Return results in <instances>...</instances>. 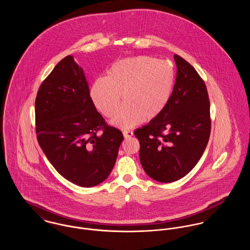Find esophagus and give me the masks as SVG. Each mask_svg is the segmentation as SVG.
Listing matches in <instances>:
<instances>
[{
  "label": "esophagus",
  "mask_w": 250,
  "mask_h": 250,
  "mask_svg": "<svg viewBox=\"0 0 250 250\" xmlns=\"http://www.w3.org/2000/svg\"><path fill=\"white\" fill-rule=\"evenodd\" d=\"M133 132L132 131H129V130H124L123 131V136L125 139H130L131 137H133Z\"/></svg>",
  "instance_id": "esophagus-1"
}]
</instances>
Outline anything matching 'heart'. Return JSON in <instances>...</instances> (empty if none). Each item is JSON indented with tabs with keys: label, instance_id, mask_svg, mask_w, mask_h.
<instances>
[{
	"label": "heart",
	"instance_id": "b5f03b06",
	"mask_svg": "<svg viewBox=\"0 0 250 250\" xmlns=\"http://www.w3.org/2000/svg\"><path fill=\"white\" fill-rule=\"evenodd\" d=\"M173 85V69L166 61L148 56L116 62L107 77L97 79L90 88L95 107L111 116L121 101L125 102L110 119V124L129 129L158 116L167 106Z\"/></svg>",
	"mask_w": 250,
	"mask_h": 250
}]
</instances>
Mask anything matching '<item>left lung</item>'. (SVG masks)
Instances as JSON below:
<instances>
[{"instance_id": "8db88e82", "label": "left lung", "mask_w": 250, "mask_h": 250, "mask_svg": "<svg viewBox=\"0 0 250 250\" xmlns=\"http://www.w3.org/2000/svg\"><path fill=\"white\" fill-rule=\"evenodd\" d=\"M176 81L163 111L135 131L146 174L171 183L186 176L203 155L211 133L210 101L204 81L187 61L174 55Z\"/></svg>"}]
</instances>
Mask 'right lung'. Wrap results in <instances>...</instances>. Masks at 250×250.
I'll list each match as a JSON object with an SVG mask.
<instances>
[{
  "instance_id": "right-lung-1",
  "label": "right lung",
  "mask_w": 250,
  "mask_h": 250,
  "mask_svg": "<svg viewBox=\"0 0 250 250\" xmlns=\"http://www.w3.org/2000/svg\"><path fill=\"white\" fill-rule=\"evenodd\" d=\"M36 125L38 143L56 170L84 188L107 178L124 139L97 111L83 70L72 56L62 60L41 83Z\"/></svg>"
}]
</instances>
